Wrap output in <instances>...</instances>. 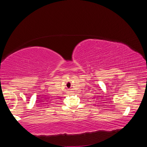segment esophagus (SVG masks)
Returning <instances> with one entry per match:
<instances>
[{
  "mask_svg": "<svg viewBox=\"0 0 147 147\" xmlns=\"http://www.w3.org/2000/svg\"><path fill=\"white\" fill-rule=\"evenodd\" d=\"M69 92H71V91H69Z\"/></svg>",
  "mask_w": 147,
  "mask_h": 147,
  "instance_id": "esophagus-1",
  "label": "esophagus"
}]
</instances>
